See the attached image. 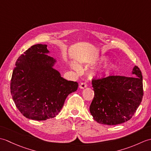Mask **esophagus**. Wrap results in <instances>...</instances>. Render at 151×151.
I'll list each match as a JSON object with an SVG mask.
<instances>
[{
	"mask_svg": "<svg viewBox=\"0 0 151 151\" xmlns=\"http://www.w3.org/2000/svg\"><path fill=\"white\" fill-rule=\"evenodd\" d=\"M79 87H80V88H81V89H84V88L87 87V84H86V83H85V82H82L81 84H80Z\"/></svg>",
	"mask_w": 151,
	"mask_h": 151,
	"instance_id": "esophagus-1",
	"label": "esophagus"
}]
</instances>
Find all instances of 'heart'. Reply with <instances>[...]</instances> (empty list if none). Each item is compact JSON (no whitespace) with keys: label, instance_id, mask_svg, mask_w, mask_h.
<instances>
[{"label":"heart","instance_id":"heart-1","mask_svg":"<svg viewBox=\"0 0 151 151\" xmlns=\"http://www.w3.org/2000/svg\"><path fill=\"white\" fill-rule=\"evenodd\" d=\"M106 61H107V59H106V58H104V59H103V62H106Z\"/></svg>","mask_w":151,"mask_h":151}]
</instances>
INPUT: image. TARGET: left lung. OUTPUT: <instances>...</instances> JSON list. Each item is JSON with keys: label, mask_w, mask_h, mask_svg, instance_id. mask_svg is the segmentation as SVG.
<instances>
[{"label": "left lung", "mask_w": 151, "mask_h": 151, "mask_svg": "<svg viewBox=\"0 0 151 151\" xmlns=\"http://www.w3.org/2000/svg\"><path fill=\"white\" fill-rule=\"evenodd\" d=\"M132 75L92 79L95 95L89 111L95 121L115 125L132 117L143 96L142 74L137 66L134 67Z\"/></svg>", "instance_id": "8db88e82"}]
</instances>
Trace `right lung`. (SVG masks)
<instances>
[{
	"mask_svg": "<svg viewBox=\"0 0 151 151\" xmlns=\"http://www.w3.org/2000/svg\"><path fill=\"white\" fill-rule=\"evenodd\" d=\"M47 45L32 46L18 58L13 70L10 91L16 107L28 119L45 121L59 114L67 96L77 90L52 68L56 60L47 56Z\"/></svg>",
	"mask_w": 151,
	"mask_h": 151,
	"instance_id": "add662e5",
	"label": "right lung"
}]
</instances>
